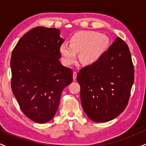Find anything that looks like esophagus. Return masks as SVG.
<instances>
[{"label":"esophagus","instance_id":"obj_1","mask_svg":"<svg viewBox=\"0 0 146 146\" xmlns=\"http://www.w3.org/2000/svg\"><path fill=\"white\" fill-rule=\"evenodd\" d=\"M73 80H75L77 78V72L76 71H74L73 72Z\"/></svg>","mask_w":146,"mask_h":146}]
</instances>
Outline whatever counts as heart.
I'll list each match as a JSON object with an SVG mask.
<instances>
[{
  "label": "heart",
  "mask_w": 146,
  "mask_h": 146,
  "mask_svg": "<svg viewBox=\"0 0 146 146\" xmlns=\"http://www.w3.org/2000/svg\"><path fill=\"white\" fill-rule=\"evenodd\" d=\"M110 40L107 35L91 31H80L69 40V44L63 43L60 46L62 60L65 65L73 64L78 60V53H81V60L86 64L98 62L106 53Z\"/></svg>",
  "instance_id": "obj_1"
}]
</instances>
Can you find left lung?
<instances>
[{"label": "left lung", "instance_id": "left-lung-1", "mask_svg": "<svg viewBox=\"0 0 146 146\" xmlns=\"http://www.w3.org/2000/svg\"><path fill=\"white\" fill-rule=\"evenodd\" d=\"M134 72L128 45L119 37L98 62L80 69L77 80L82 106L90 119L107 122L125 110Z\"/></svg>", "mask_w": 146, "mask_h": 146}]
</instances>
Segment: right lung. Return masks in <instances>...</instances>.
Here are the masks:
<instances>
[{
    "instance_id": "obj_1",
    "label": "right lung",
    "mask_w": 146,
    "mask_h": 146,
    "mask_svg": "<svg viewBox=\"0 0 146 146\" xmlns=\"http://www.w3.org/2000/svg\"><path fill=\"white\" fill-rule=\"evenodd\" d=\"M56 28L37 27L25 33L11 54V90L20 108L36 123L53 119L64 88L73 81V71L59 59L64 41Z\"/></svg>"
}]
</instances>
